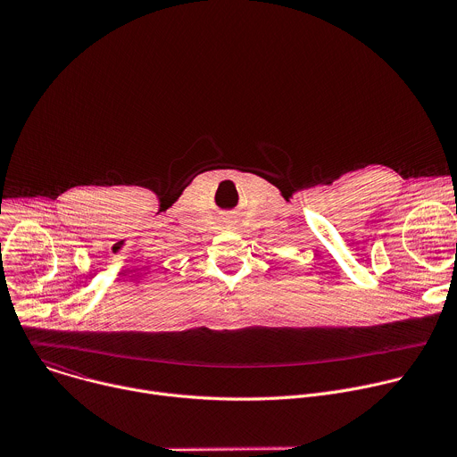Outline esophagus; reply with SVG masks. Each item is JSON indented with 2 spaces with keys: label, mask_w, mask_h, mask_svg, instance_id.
Listing matches in <instances>:
<instances>
[{
  "label": "esophagus",
  "mask_w": 457,
  "mask_h": 457,
  "mask_svg": "<svg viewBox=\"0 0 457 457\" xmlns=\"http://www.w3.org/2000/svg\"><path fill=\"white\" fill-rule=\"evenodd\" d=\"M224 224H231V217H226V219H224Z\"/></svg>",
  "instance_id": "1"
}]
</instances>
